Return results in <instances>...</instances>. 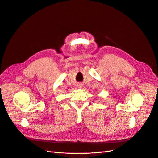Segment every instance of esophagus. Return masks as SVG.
Wrapping results in <instances>:
<instances>
[{"label":"esophagus","mask_w":158,"mask_h":158,"mask_svg":"<svg viewBox=\"0 0 158 158\" xmlns=\"http://www.w3.org/2000/svg\"><path fill=\"white\" fill-rule=\"evenodd\" d=\"M80 87H81V85H80Z\"/></svg>","instance_id":"esophagus-1"}]
</instances>
